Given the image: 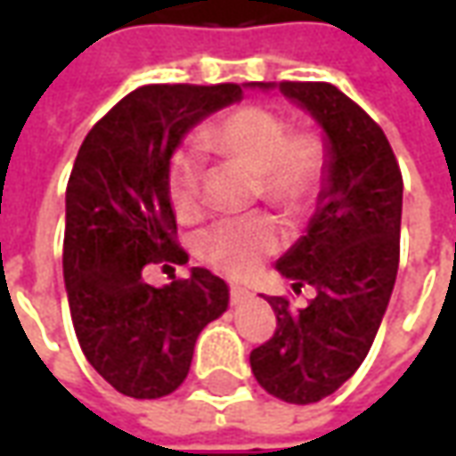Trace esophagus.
Wrapping results in <instances>:
<instances>
[{
  "label": "esophagus",
  "instance_id": "obj_1",
  "mask_svg": "<svg viewBox=\"0 0 456 456\" xmlns=\"http://www.w3.org/2000/svg\"><path fill=\"white\" fill-rule=\"evenodd\" d=\"M251 297H254V293L241 286H232V290H229L232 305H247V303H251Z\"/></svg>",
  "mask_w": 456,
  "mask_h": 456
}]
</instances>
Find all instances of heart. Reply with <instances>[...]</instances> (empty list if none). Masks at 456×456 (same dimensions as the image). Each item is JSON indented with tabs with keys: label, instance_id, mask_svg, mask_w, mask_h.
<instances>
[{
	"label": "heart",
	"instance_id": "heart-1",
	"mask_svg": "<svg viewBox=\"0 0 456 456\" xmlns=\"http://www.w3.org/2000/svg\"><path fill=\"white\" fill-rule=\"evenodd\" d=\"M200 146L241 163L258 175L261 195L286 215L305 212L322 190L330 151L313 131L290 134L283 117L261 107H241L202 131ZM168 198L180 222H192L202 209V173L190 153L168 168ZM281 229L266 215L227 219L205 229L200 256L229 276H248L281 247Z\"/></svg>",
	"mask_w": 456,
	"mask_h": 456
}]
</instances>
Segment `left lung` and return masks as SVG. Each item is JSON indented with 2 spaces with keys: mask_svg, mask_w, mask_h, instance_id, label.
Returning <instances> with one entry per match:
<instances>
[{
  "mask_svg": "<svg viewBox=\"0 0 456 456\" xmlns=\"http://www.w3.org/2000/svg\"><path fill=\"white\" fill-rule=\"evenodd\" d=\"M305 110L325 131L327 178L305 237L276 261L293 290L315 300L293 307L266 297L276 332L248 362L281 401L307 405L349 381L371 349L391 300L401 256L403 178L383 129L330 83H256Z\"/></svg>",
  "mask_w": 456,
  "mask_h": 456,
  "instance_id": "1",
  "label": "left lung"
}]
</instances>
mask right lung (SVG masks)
I'll return each instance as SVG.
<instances>
[{
  "mask_svg": "<svg viewBox=\"0 0 456 456\" xmlns=\"http://www.w3.org/2000/svg\"><path fill=\"white\" fill-rule=\"evenodd\" d=\"M241 100V85H143L94 124L65 190L63 278L93 369L131 398L185 381L200 332L229 305L208 268L153 288L143 266L185 264L168 198L173 151L195 124Z\"/></svg>",
  "mask_w": 456,
  "mask_h": 456,
  "instance_id": "add662e5",
  "label": "right lung"
}]
</instances>
